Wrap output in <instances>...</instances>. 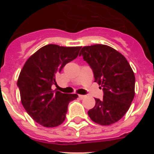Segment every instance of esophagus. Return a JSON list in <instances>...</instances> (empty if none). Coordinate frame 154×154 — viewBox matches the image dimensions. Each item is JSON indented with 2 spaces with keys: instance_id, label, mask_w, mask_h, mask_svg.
Returning a JSON list of instances; mask_svg holds the SVG:
<instances>
[{
  "instance_id": "34e87169",
  "label": "esophagus",
  "mask_w": 154,
  "mask_h": 154,
  "mask_svg": "<svg viewBox=\"0 0 154 154\" xmlns=\"http://www.w3.org/2000/svg\"><path fill=\"white\" fill-rule=\"evenodd\" d=\"M79 98L80 99H84V98H85V96H83V95H79Z\"/></svg>"
}]
</instances>
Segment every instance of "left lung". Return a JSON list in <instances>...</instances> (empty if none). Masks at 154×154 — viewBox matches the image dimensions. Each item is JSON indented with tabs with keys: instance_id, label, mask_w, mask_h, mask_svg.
<instances>
[{
	"instance_id": "obj_1",
	"label": "left lung",
	"mask_w": 154,
	"mask_h": 154,
	"mask_svg": "<svg viewBox=\"0 0 154 154\" xmlns=\"http://www.w3.org/2000/svg\"><path fill=\"white\" fill-rule=\"evenodd\" d=\"M79 55L89 64L103 91V99H95V106L89 110V117L103 126L116 123L135 96V75L130 64L121 53L105 45L85 46Z\"/></svg>"
}]
</instances>
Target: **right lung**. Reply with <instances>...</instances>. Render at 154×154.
<instances>
[{
	"instance_id": "add662e5",
	"label": "right lung",
	"mask_w": 154,
	"mask_h": 154,
	"mask_svg": "<svg viewBox=\"0 0 154 154\" xmlns=\"http://www.w3.org/2000/svg\"><path fill=\"white\" fill-rule=\"evenodd\" d=\"M81 47L47 45L31 55L24 64L17 80L21 100L26 112L45 127H55L65 119L68 106L77 94L51 90L55 76L77 58Z\"/></svg>"
}]
</instances>
